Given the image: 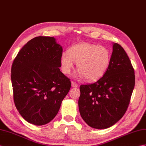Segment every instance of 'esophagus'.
<instances>
[{"mask_svg": "<svg viewBox=\"0 0 146 146\" xmlns=\"http://www.w3.org/2000/svg\"><path fill=\"white\" fill-rule=\"evenodd\" d=\"M78 84L77 83H74V81H72V87H73V88H77L78 87Z\"/></svg>", "mask_w": 146, "mask_h": 146, "instance_id": "34e87169", "label": "esophagus"}]
</instances>
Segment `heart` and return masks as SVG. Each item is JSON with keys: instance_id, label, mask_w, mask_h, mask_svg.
I'll return each instance as SVG.
<instances>
[{"instance_id": "1", "label": "heart", "mask_w": 146, "mask_h": 146, "mask_svg": "<svg viewBox=\"0 0 146 146\" xmlns=\"http://www.w3.org/2000/svg\"><path fill=\"white\" fill-rule=\"evenodd\" d=\"M111 59L110 51L104 46L89 43H81L63 53L61 65L63 73L69 74L77 64L80 76L88 81H95L101 78L109 66Z\"/></svg>"}]
</instances>
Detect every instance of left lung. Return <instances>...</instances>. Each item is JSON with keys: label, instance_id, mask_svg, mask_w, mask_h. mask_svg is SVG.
I'll return each instance as SVG.
<instances>
[{"label": "left lung", "instance_id": "left-lung-1", "mask_svg": "<svg viewBox=\"0 0 146 146\" xmlns=\"http://www.w3.org/2000/svg\"><path fill=\"white\" fill-rule=\"evenodd\" d=\"M135 84L134 70L128 55L117 43L103 76L89 84L80 86V113L87 124L106 129L115 124L129 106Z\"/></svg>", "mask_w": 146, "mask_h": 146}]
</instances>
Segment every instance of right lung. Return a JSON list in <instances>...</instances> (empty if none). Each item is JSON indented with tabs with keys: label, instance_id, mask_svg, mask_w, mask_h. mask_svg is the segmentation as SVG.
<instances>
[{
	"label": "right lung",
	"instance_id": "1",
	"mask_svg": "<svg viewBox=\"0 0 146 146\" xmlns=\"http://www.w3.org/2000/svg\"><path fill=\"white\" fill-rule=\"evenodd\" d=\"M62 47L52 37L38 36L21 48L11 69L15 105L26 121L49 123L57 114L72 83L60 70Z\"/></svg>",
	"mask_w": 146,
	"mask_h": 146
}]
</instances>
